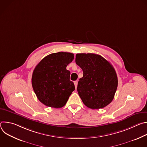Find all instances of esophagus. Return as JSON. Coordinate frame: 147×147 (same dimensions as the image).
I'll return each instance as SVG.
<instances>
[{"instance_id":"esophagus-1","label":"esophagus","mask_w":147,"mask_h":147,"mask_svg":"<svg viewBox=\"0 0 147 147\" xmlns=\"http://www.w3.org/2000/svg\"><path fill=\"white\" fill-rule=\"evenodd\" d=\"M74 86H75L76 88H77V84H78V82H77V81H76L74 82Z\"/></svg>"}]
</instances>
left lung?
Listing matches in <instances>:
<instances>
[{"mask_svg":"<svg viewBox=\"0 0 147 147\" xmlns=\"http://www.w3.org/2000/svg\"><path fill=\"white\" fill-rule=\"evenodd\" d=\"M76 63L83 71L77 90L84 104L92 109L108 105L114 98L118 84L112 65L94 53H77Z\"/></svg>","mask_w":147,"mask_h":147,"instance_id":"obj_1","label":"left lung"}]
</instances>
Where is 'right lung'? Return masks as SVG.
<instances>
[{"instance_id":"add662e5","label":"right lung","mask_w":147,"mask_h":147,"mask_svg":"<svg viewBox=\"0 0 147 147\" xmlns=\"http://www.w3.org/2000/svg\"><path fill=\"white\" fill-rule=\"evenodd\" d=\"M74 59V54L60 52L42 59L32 76V86L39 100L45 105L60 108L64 107L75 90L70 80L67 66Z\"/></svg>"}]
</instances>
